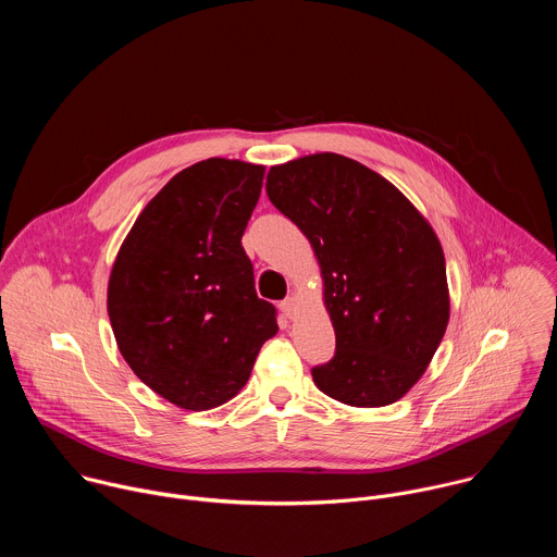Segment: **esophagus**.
Segmentation results:
<instances>
[{
    "label": "esophagus",
    "mask_w": 557,
    "mask_h": 557,
    "mask_svg": "<svg viewBox=\"0 0 557 557\" xmlns=\"http://www.w3.org/2000/svg\"><path fill=\"white\" fill-rule=\"evenodd\" d=\"M280 310L286 314V317H293L295 314V299L293 297H286L280 301Z\"/></svg>",
    "instance_id": "34e87169"
}]
</instances>
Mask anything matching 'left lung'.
Wrapping results in <instances>:
<instances>
[{
	"mask_svg": "<svg viewBox=\"0 0 557 557\" xmlns=\"http://www.w3.org/2000/svg\"><path fill=\"white\" fill-rule=\"evenodd\" d=\"M267 196L322 264L335 355L314 366L324 394L355 408L399 401L432 361L449 320L438 237L410 200L339 153L271 168Z\"/></svg>",
	"mask_w": 557,
	"mask_h": 557,
	"instance_id": "left-lung-1",
	"label": "left lung"
}]
</instances>
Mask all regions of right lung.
Listing matches in <instances>:
<instances>
[{
    "mask_svg": "<svg viewBox=\"0 0 557 557\" xmlns=\"http://www.w3.org/2000/svg\"><path fill=\"white\" fill-rule=\"evenodd\" d=\"M264 168L209 158L176 174L116 256L108 312L121 355L163 399L200 412L249 381L277 310L256 293L243 233Z\"/></svg>",
    "mask_w": 557,
    "mask_h": 557,
    "instance_id": "right-lung-1",
    "label": "right lung"
}]
</instances>
